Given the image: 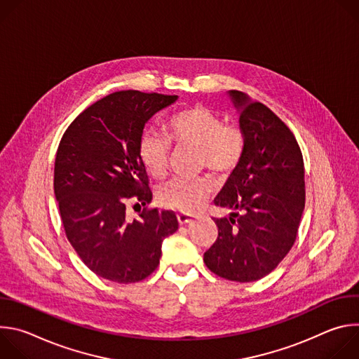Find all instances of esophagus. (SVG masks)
<instances>
[{
  "mask_svg": "<svg viewBox=\"0 0 359 359\" xmlns=\"http://www.w3.org/2000/svg\"><path fill=\"white\" fill-rule=\"evenodd\" d=\"M194 220V216L193 215H189V213H177V222L179 224H187L190 222Z\"/></svg>",
  "mask_w": 359,
  "mask_h": 359,
  "instance_id": "34e87169",
  "label": "esophagus"
}]
</instances>
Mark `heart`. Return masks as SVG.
Masks as SVG:
<instances>
[{
  "mask_svg": "<svg viewBox=\"0 0 359 359\" xmlns=\"http://www.w3.org/2000/svg\"><path fill=\"white\" fill-rule=\"evenodd\" d=\"M169 139L180 147L197 151V163L215 175L236 168L243 149L244 137L234 125H223V119L204 107H194L176 114L168 125ZM155 130H146L139 143V156L146 170L156 179L168 173L170 142ZM210 194L206 179H173L159 189L158 198L162 206L177 212H194Z\"/></svg>",
  "mask_w": 359,
  "mask_h": 359,
  "instance_id": "heart-1",
  "label": "heart"
}]
</instances>
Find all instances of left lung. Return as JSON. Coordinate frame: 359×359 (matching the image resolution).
<instances>
[{"mask_svg": "<svg viewBox=\"0 0 359 359\" xmlns=\"http://www.w3.org/2000/svg\"><path fill=\"white\" fill-rule=\"evenodd\" d=\"M244 137L243 155L215 198L216 243L204 252L222 278L251 283L270 274L291 250L305 206L304 161L287 125L260 102L229 90Z\"/></svg>", "mask_w": 359, "mask_h": 359, "instance_id": "left-lung-1", "label": "left lung"}]
</instances>
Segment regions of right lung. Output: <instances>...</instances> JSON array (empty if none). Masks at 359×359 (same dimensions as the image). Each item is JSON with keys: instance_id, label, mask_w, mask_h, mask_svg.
<instances>
[{"instance_id": "right-lung-1", "label": "right lung", "mask_w": 359, "mask_h": 359, "mask_svg": "<svg viewBox=\"0 0 359 359\" xmlns=\"http://www.w3.org/2000/svg\"><path fill=\"white\" fill-rule=\"evenodd\" d=\"M177 96L121 90L95 102L65 130L55 159L54 191L67 237L96 276L130 284L159 266L162 243L177 217L169 210H144L126 219L130 198L151 201L139 143L149 119Z\"/></svg>"}]
</instances>
